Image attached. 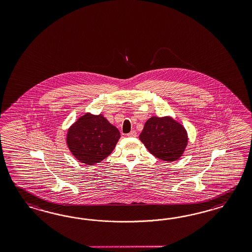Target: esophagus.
I'll return each mask as SVG.
<instances>
[{"label":"esophagus","mask_w":252,"mask_h":252,"mask_svg":"<svg viewBox=\"0 0 252 252\" xmlns=\"http://www.w3.org/2000/svg\"><path fill=\"white\" fill-rule=\"evenodd\" d=\"M127 136L130 137H137V132H136L135 130H132L131 132H129V133L127 134Z\"/></svg>","instance_id":"esophagus-1"}]
</instances>
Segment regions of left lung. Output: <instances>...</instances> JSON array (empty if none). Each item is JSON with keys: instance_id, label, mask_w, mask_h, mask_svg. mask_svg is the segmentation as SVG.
Instances as JSON below:
<instances>
[{"instance_id": "1", "label": "left lung", "mask_w": 252, "mask_h": 252, "mask_svg": "<svg viewBox=\"0 0 252 252\" xmlns=\"http://www.w3.org/2000/svg\"><path fill=\"white\" fill-rule=\"evenodd\" d=\"M139 139L153 156L164 161L178 160L189 142L187 130L171 116H152Z\"/></svg>"}]
</instances>
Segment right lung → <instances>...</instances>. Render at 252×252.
I'll return each instance as SVG.
<instances>
[{
  "label": "right lung",
  "mask_w": 252,
  "mask_h": 252,
  "mask_svg": "<svg viewBox=\"0 0 252 252\" xmlns=\"http://www.w3.org/2000/svg\"><path fill=\"white\" fill-rule=\"evenodd\" d=\"M119 138V130L103 115L86 113L69 127L66 144L76 160L92 165L109 156Z\"/></svg>",
  "instance_id": "1"
}]
</instances>
